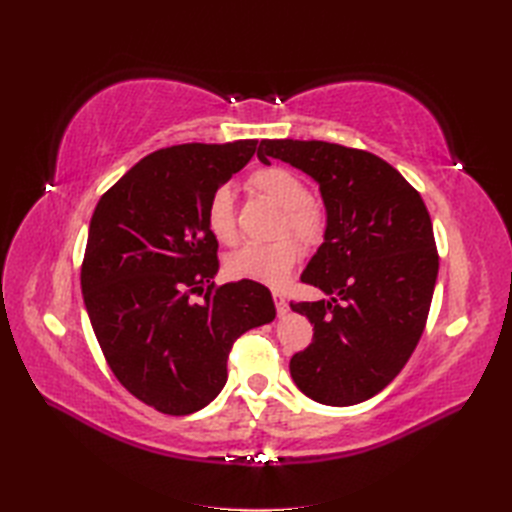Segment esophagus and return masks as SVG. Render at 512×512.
<instances>
[{"label": "esophagus", "instance_id": "34e87169", "mask_svg": "<svg viewBox=\"0 0 512 512\" xmlns=\"http://www.w3.org/2000/svg\"><path fill=\"white\" fill-rule=\"evenodd\" d=\"M273 301H275V309H277V314L284 316V314L288 312V299L284 297L282 292H273Z\"/></svg>", "mask_w": 512, "mask_h": 512}]
</instances>
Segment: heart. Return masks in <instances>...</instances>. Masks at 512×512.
Returning <instances> with one entry per match:
<instances>
[{
    "label": "heart",
    "mask_w": 512,
    "mask_h": 512,
    "mask_svg": "<svg viewBox=\"0 0 512 512\" xmlns=\"http://www.w3.org/2000/svg\"><path fill=\"white\" fill-rule=\"evenodd\" d=\"M250 188L269 198L282 209L277 222V235L297 237L305 247H316L327 235V209L309 196L307 183L294 170L284 166L258 168L250 177ZM205 220L211 235L220 243L232 245L239 239L235 200L228 188L215 190L205 209ZM292 237H282L271 243H247L232 252L226 269L237 280H252L267 286H282L288 282L292 269L303 256L301 245Z\"/></svg>",
    "instance_id": "b5f03b06"
}]
</instances>
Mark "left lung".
Instances as JSON below:
<instances>
[{"label": "left lung", "mask_w": 512, "mask_h": 512, "mask_svg": "<svg viewBox=\"0 0 512 512\" xmlns=\"http://www.w3.org/2000/svg\"><path fill=\"white\" fill-rule=\"evenodd\" d=\"M271 158L318 181L329 218L301 282L331 301H290L314 324L290 376L318 404H361L395 380L425 331L440 267L429 211L399 170L369 151L267 138L258 160Z\"/></svg>", "instance_id": "8db88e82"}]
</instances>
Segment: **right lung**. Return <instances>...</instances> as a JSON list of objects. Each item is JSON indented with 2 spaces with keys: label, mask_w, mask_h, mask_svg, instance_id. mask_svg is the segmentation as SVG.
<instances>
[{
  "label": "right lung",
  "mask_w": 512,
  "mask_h": 512,
  "mask_svg": "<svg viewBox=\"0 0 512 512\" xmlns=\"http://www.w3.org/2000/svg\"><path fill=\"white\" fill-rule=\"evenodd\" d=\"M256 145L247 138L153 151L91 215L81 267L91 327L123 389L162 414H192L218 397L232 344L275 318L262 284L215 286L218 239L205 220L211 194Z\"/></svg>",
  "instance_id": "obj_1"
}]
</instances>
